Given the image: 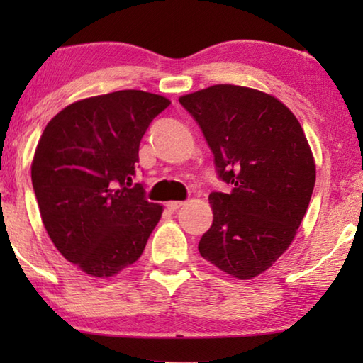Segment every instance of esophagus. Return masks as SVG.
<instances>
[{"label":"esophagus","mask_w":363,"mask_h":363,"mask_svg":"<svg viewBox=\"0 0 363 363\" xmlns=\"http://www.w3.org/2000/svg\"><path fill=\"white\" fill-rule=\"evenodd\" d=\"M182 205H184L182 201H168V203H167V208H168L169 211H177Z\"/></svg>","instance_id":"obj_1"}]
</instances>
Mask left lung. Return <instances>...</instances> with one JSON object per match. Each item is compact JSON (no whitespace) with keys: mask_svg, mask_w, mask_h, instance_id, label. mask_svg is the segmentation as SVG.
Here are the masks:
<instances>
[{"mask_svg":"<svg viewBox=\"0 0 363 363\" xmlns=\"http://www.w3.org/2000/svg\"><path fill=\"white\" fill-rule=\"evenodd\" d=\"M179 102L232 186L210 194L213 224L200 255L232 277L253 279L290 247L309 206L315 163L303 128L274 96L243 86L214 84Z\"/></svg>","mask_w":363,"mask_h":363,"instance_id":"left-lung-1","label":"left lung"}]
</instances>
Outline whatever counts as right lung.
Returning a JSON list of instances; mask_svg holds the SVG:
<instances>
[{"label": "right lung", "instance_id": "add662e5", "mask_svg": "<svg viewBox=\"0 0 363 363\" xmlns=\"http://www.w3.org/2000/svg\"><path fill=\"white\" fill-rule=\"evenodd\" d=\"M167 97L125 89L70 104L36 145L32 184L43 224L67 261L112 277L145 248L163 206L134 184L139 144Z\"/></svg>", "mask_w": 363, "mask_h": 363}]
</instances>
